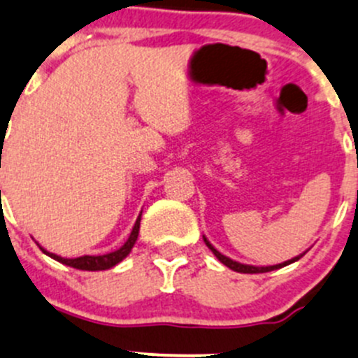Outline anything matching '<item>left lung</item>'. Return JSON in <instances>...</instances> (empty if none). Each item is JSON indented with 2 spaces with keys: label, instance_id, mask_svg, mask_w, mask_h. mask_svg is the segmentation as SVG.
Segmentation results:
<instances>
[{
  "label": "left lung",
  "instance_id": "1",
  "mask_svg": "<svg viewBox=\"0 0 358 358\" xmlns=\"http://www.w3.org/2000/svg\"><path fill=\"white\" fill-rule=\"evenodd\" d=\"M203 242L207 243L208 249H210L212 252H214V256L217 257V259L221 261V263L224 264V266H228L229 270H233V271H238V273H266V271H273V270H278V268L287 266V264L294 263V261H298V259H301V257L304 256V252H303V254H299V256L292 257V259L284 261V263L273 264V266H252V264H242V263H238V261H233V259H229V257H226L224 254L219 252V250L215 249V247L212 245V243L208 242V240L205 238V236H203Z\"/></svg>",
  "mask_w": 358,
  "mask_h": 358
}]
</instances>
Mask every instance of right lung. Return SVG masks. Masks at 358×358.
Segmentation results:
<instances>
[{"label": "right lung", "mask_w": 358, "mask_h": 358, "mask_svg": "<svg viewBox=\"0 0 358 358\" xmlns=\"http://www.w3.org/2000/svg\"><path fill=\"white\" fill-rule=\"evenodd\" d=\"M141 215H143V212L139 214V217H137L136 224H134L132 228V233H130V236L127 238V242L123 243L120 249L113 250V252H108V254H102V256H81V257H62V256H57V254L54 252H48L47 249H43V247L40 245V249L43 250L47 256H50L52 259L59 261V263L66 264V266H71V268H76V270H85V271H102V270H109V268L116 266L118 263H122L123 259H125L127 256L130 254V250H132L134 243L137 242V236H139V226H141Z\"/></svg>", "instance_id": "1"}]
</instances>
